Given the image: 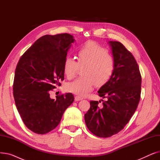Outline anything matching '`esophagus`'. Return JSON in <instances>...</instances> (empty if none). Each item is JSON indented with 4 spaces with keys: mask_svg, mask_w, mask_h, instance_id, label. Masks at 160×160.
<instances>
[{
    "mask_svg": "<svg viewBox=\"0 0 160 160\" xmlns=\"http://www.w3.org/2000/svg\"><path fill=\"white\" fill-rule=\"evenodd\" d=\"M83 100V98H82V97H79V96H76L74 97V100H75V101H80V100Z\"/></svg>",
    "mask_w": 160,
    "mask_h": 160,
    "instance_id": "1",
    "label": "esophagus"
}]
</instances>
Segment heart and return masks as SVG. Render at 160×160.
<instances>
[{
    "mask_svg": "<svg viewBox=\"0 0 160 160\" xmlns=\"http://www.w3.org/2000/svg\"><path fill=\"white\" fill-rule=\"evenodd\" d=\"M108 50L96 42L89 41L82 46L77 53V62L74 58L67 57L63 62V72L68 79L73 78L79 67L83 77L66 85V90L80 97H84L93 89L95 83L102 85L113 74L115 62Z\"/></svg>",
    "mask_w": 160,
    "mask_h": 160,
    "instance_id": "b5f03b06",
    "label": "heart"
}]
</instances>
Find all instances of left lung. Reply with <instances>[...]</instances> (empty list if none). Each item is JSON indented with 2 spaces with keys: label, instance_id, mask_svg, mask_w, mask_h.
<instances>
[{
  "label": "left lung",
  "instance_id": "1",
  "mask_svg": "<svg viewBox=\"0 0 160 160\" xmlns=\"http://www.w3.org/2000/svg\"><path fill=\"white\" fill-rule=\"evenodd\" d=\"M108 43L115 62L114 70L98 91V95L107 100L102 107H98V101H91L84 115L89 131L105 138L120 132L129 122L138 108L141 87L139 67L132 53L120 42L110 41Z\"/></svg>",
  "mask_w": 160,
  "mask_h": 160
}]
</instances>
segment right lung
<instances>
[{"instance_id":"add662e5","label":"right lung","mask_w":160,"mask_h":160,"mask_svg":"<svg viewBox=\"0 0 160 160\" xmlns=\"http://www.w3.org/2000/svg\"><path fill=\"white\" fill-rule=\"evenodd\" d=\"M74 42L69 33L39 38L17 65L13 81L15 105L26 127L36 133L54 129L74 101L72 93L50 97L49 92L64 79L63 62Z\"/></svg>"}]
</instances>
